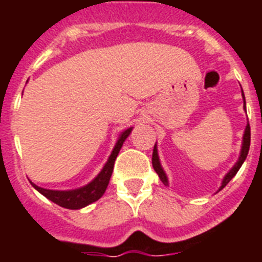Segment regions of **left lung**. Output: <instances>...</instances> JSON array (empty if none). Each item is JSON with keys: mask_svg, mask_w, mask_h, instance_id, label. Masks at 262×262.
Masks as SVG:
<instances>
[{"mask_svg": "<svg viewBox=\"0 0 262 262\" xmlns=\"http://www.w3.org/2000/svg\"><path fill=\"white\" fill-rule=\"evenodd\" d=\"M242 94H243V98H244V108H245V97H244V93H243V89H242ZM249 145H251V127H249V123L247 124V127H245V131H244V136H243V147H242V154H240V157L239 160H237V163L233 165V168L231 169L230 172L227 173L226 177H224L223 182H222V187L221 189H223L224 186H226L228 182L231 181L233 178V176L237 173V170L240 169V166L243 165V163H244V160L247 159V156H248V151H249ZM152 165H154V169L156 170V173L159 174L160 180L164 182V184H168V180H166V176L165 173H164L163 168H161V165H160V161H159V156H157V149H156V145H155L154 148V154H152Z\"/></svg>", "mask_w": 262, "mask_h": 262, "instance_id": "obj_1", "label": "left lung"}]
</instances>
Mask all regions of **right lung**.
<instances>
[{
	"instance_id": "obj_1",
	"label": "right lung",
	"mask_w": 262,
	"mask_h": 262,
	"mask_svg": "<svg viewBox=\"0 0 262 262\" xmlns=\"http://www.w3.org/2000/svg\"><path fill=\"white\" fill-rule=\"evenodd\" d=\"M131 129L133 128H128L120 134L119 139H118L117 144H115L114 149H113V152H111L106 165L103 166L101 173H99V174L94 178L93 181L90 182V184H88L86 186L76 189V190L59 191V190H47V189L36 186V185H34L32 182L31 185L35 187L39 193H41L45 196H47L48 200L52 201V202L56 203V205L61 206V207H66V209H71V210L82 209V207H85V206L96 202V201H98L99 198L103 195V193H105L106 187H107L108 185V181H110L113 169H114L115 159H117L118 154H119L120 151V148H122V145H123V142L126 140L127 136L129 135V133H131Z\"/></svg>"
}]
</instances>
